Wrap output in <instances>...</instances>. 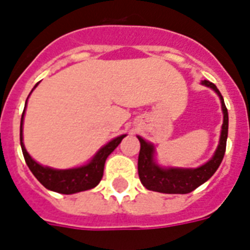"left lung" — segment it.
Masks as SVG:
<instances>
[{
	"label": "left lung",
	"instance_id": "obj_1",
	"mask_svg": "<svg viewBox=\"0 0 250 250\" xmlns=\"http://www.w3.org/2000/svg\"><path fill=\"white\" fill-rule=\"evenodd\" d=\"M202 85L211 88L221 100L223 111V125H222L219 143L213 157L206 164L198 167H165L158 165L156 160V148L152 143L137 136L140 141V153L137 161V170L141 184L149 190L170 194H186L194 190L197 187L208 182L214 172L218 170L226 152V143L229 136V111L225 105V100L221 92L213 83L202 80Z\"/></svg>",
	"mask_w": 250,
	"mask_h": 250
}]
</instances>
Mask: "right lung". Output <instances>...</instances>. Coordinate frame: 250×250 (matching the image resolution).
<instances>
[{
    "label": "right lung",
    "instance_id": "obj_1",
    "mask_svg": "<svg viewBox=\"0 0 250 250\" xmlns=\"http://www.w3.org/2000/svg\"><path fill=\"white\" fill-rule=\"evenodd\" d=\"M37 85H39V83L33 86V89ZM32 90H31V93H32ZM25 107H27V101H25ZM25 107L23 114H21V146L23 156H24L25 164L29 167L31 172L35 175V178L46 189L62 194H74L78 193V192H83V190L92 189V188L97 186L98 183L101 182L102 175H104V167H105L106 158L114 152V149L121 144V141L127 135H121V136L110 140L107 144H105L104 146L98 149L97 153L83 166L64 168V170L53 168V167L49 166H42V165L36 162L32 157L29 156L24 146V143H23V122H24Z\"/></svg>",
    "mask_w": 250,
    "mask_h": 250
}]
</instances>
